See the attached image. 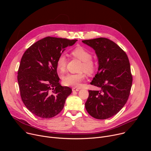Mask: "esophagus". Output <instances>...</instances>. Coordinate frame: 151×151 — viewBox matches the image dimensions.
Wrapping results in <instances>:
<instances>
[{
  "label": "esophagus",
  "mask_w": 151,
  "mask_h": 151,
  "mask_svg": "<svg viewBox=\"0 0 151 151\" xmlns=\"http://www.w3.org/2000/svg\"><path fill=\"white\" fill-rule=\"evenodd\" d=\"M72 91H79V88L73 87V88H72Z\"/></svg>",
  "instance_id": "1"
}]
</instances>
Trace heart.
<instances>
[{
	"instance_id": "obj_1",
	"label": "heart",
	"mask_w": 151,
	"mask_h": 151,
	"mask_svg": "<svg viewBox=\"0 0 151 151\" xmlns=\"http://www.w3.org/2000/svg\"><path fill=\"white\" fill-rule=\"evenodd\" d=\"M72 55L73 57L82 61L81 67V71H85L89 75H91L95 72L96 65L92 60L93 55L88 50L83 47H78L72 51ZM68 58L66 55L64 54H60L56 61L57 70L61 73L64 72L66 70ZM84 78L85 75L83 73H68L63 76L62 80L64 85L77 87L80 85L81 82L83 80Z\"/></svg>"
}]
</instances>
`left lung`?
I'll return each mask as SVG.
<instances>
[{
  "label": "left lung",
  "instance_id": "left-lung-1",
  "mask_svg": "<svg viewBox=\"0 0 151 151\" xmlns=\"http://www.w3.org/2000/svg\"><path fill=\"white\" fill-rule=\"evenodd\" d=\"M82 42L93 48L98 57V72L90 83L100 88L88 91L86 110L94 118H109L120 111L130 96L133 82L130 62L125 51L109 39Z\"/></svg>",
  "mask_w": 151,
  "mask_h": 151
}]
</instances>
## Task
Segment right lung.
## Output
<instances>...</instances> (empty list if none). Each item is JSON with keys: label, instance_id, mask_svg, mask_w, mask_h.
Here are the masks:
<instances>
[{"label": "right lung", "instance_id": "add662e5", "mask_svg": "<svg viewBox=\"0 0 151 151\" xmlns=\"http://www.w3.org/2000/svg\"><path fill=\"white\" fill-rule=\"evenodd\" d=\"M76 41L48 36L31 45L21 58L17 76L20 96L37 116L51 118L58 114L72 93L70 88L60 84L56 61Z\"/></svg>", "mask_w": 151, "mask_h": 151}]
</instances>
